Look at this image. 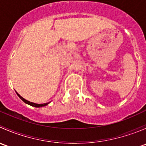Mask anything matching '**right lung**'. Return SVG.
<instances>
[{
    "label": "right lung",
    "mask_w": 146,
    "mask_h": 146,
    "mask_svg": "<svg viewBox=\"0 0 146 146\" xmlns=\"http://www.w3.org/2000/svg\"><path fill=\"white\" fill-rule=\"evenodd\" d=\"M17 95H18V96H19V98H20V99H21L22 100H23V102H25V103H27V104H29V105H31V106H33V107H44V106H46V105H47V104H48V103H45V104H35V103H34V102H29V101H27V100H25V99H24V98H23V97H21V96H20V95H19L18 93H17Z\"/></svg>",
    "instance_id": "1"
}]
</instances>
